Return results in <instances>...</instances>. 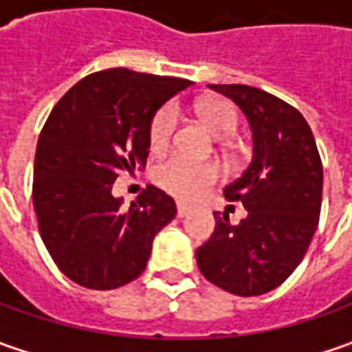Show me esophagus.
Returning a JSON list of instances; mask_svg holds the SVG:
<instances>
[{
  "instance_id": "esophagus-1",
  "label": "esophagus",
  "mask_w": 352,
  "mask_h": 352,
  "mask_svg": "<svg viewBox=\"0 0 352 352\" xmlns=\"http://www.w3.org/2000/svg\"><path fill=\"white\" fill-rule=\"evenodd\" d=\"M176 213H178V217H186L190 213V208L184 206V204H176Z\"/></svg>"
}]
</instances>
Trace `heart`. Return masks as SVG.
I'll list each match as a JSON object with an SVG mask.
<instances>
[{
  "mask_svg": "<svg viewBox=\"0 0 352 352\" xmlns=\"http://www.w3.org/2000/svg\"><path fill=\"white\" fill-rule=\"evenodd\" d=\"M201 121L208 125L211 133L219 139L233 137L241 125V117L235 105L229 102L199 103L197 107ZM176 129V109L174 105L160 107L151 121L148 127V146L160 153L164 151L174 137ZM219 180V168L211 162H196L182 155H172L160 160L155 168V182L166 194L174 196L180 201H196Z\"/></svg>",
  "mask_w": 352,
  "mask_h": 352,
  "instance_id": "heart-1",
  "label": "heart"
}]
</instances>
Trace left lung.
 I'll list each match as a JSON object with an SVG mask.
<instances>
[{"label": "left lung", "mask_w": 352, "mask_h": 352, "mask_svg": "<svg viewBox=\"0 0 352 352\" xmlns=\"http://www.w3.org/2000/svg\"><path fill=\"white\" fill-rule=\"evenodd\" d=\"M243 109L252 129V160L223 188L249 215L239 225L213 211L215 231L196 250L199 272L235 296L278 288L302 263L319 223L323 164L314 133L290 103L243 84H210Z\"/></svg>", "instance_id": "obj_1"}]
</instances>
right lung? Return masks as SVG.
Here are the masks:
<instances>
[{"label":"right lung","instance_id":"obj_1","mask_svg":"<svg viewBox=\"0 0 352 352\" xmlns=\"http://www.w3.org/2000/svg\"><path fill=\"white\" fill-rule=\"evenodd\" d=\"M192 82L109 68L82 78L48 116L34 153L38 233L64 276L116 290L142 274L174 199L146 186L129 210L111 194L121 172L144 166L155 113Z\"/></svg>","mask_w":352,"mask_h":352}]
</instances>
